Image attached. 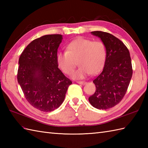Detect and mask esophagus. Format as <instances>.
<instances>
[{"label":"esophagus","mask_w":148,"mask_h":148,"mask_svg":"<svg viewBox=\"0 0 148 148\" xmlns=\"http://www.w3.org/2000/svg\"><path fill=\"white\" fill-rule=\"evenodd\" d=\"M77 83L78 84H82V85H84V84H85L86 83V82H85V81H77Z\"/></svg>","instance_id":"obj_1"}]
</instances>
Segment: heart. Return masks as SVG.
Returning <instances> with one entry per match:
<instances>
[{"instance_id": "heart-1", "label": "heart", "mask_w": 148, "mask_h": 148, "mask_svg": "<svg viewBox=\"0 0 148 148\" xmlns=\"http://www.w3.org/2000/svg\"><path fill=\"white\" fill-rule=\"evenodd\" d=\"M107 58L105 44L83 37L69 43L67 51H60L56 56L59 68L65 74L71 75L77 62L79 68L72 75L74 79H83L91 73L95 74L103 69Z\"/></svg>"}]
</instances>
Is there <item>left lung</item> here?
I'll return each instance as SVG.
<instances>
[{
  "instance_id": "1",
  "label": "left lung",
  "mask_w": 148,
  "mask_h": 148,
  "mask_svg": "<svg viewBox=\"0 0 148 148\" xmlns=\"http://www.w3.org/2000/svg\"><path fill=\"white\" fill-rule=\"evenodd\" d=\"M91 33L105 44L107 58L102 71L93 81L96 90L88 100L94 108L106 110L120 102L127 92L133 72L131 58L127 46L117 37L102 31Z\"/></svg>"
}]
</instances>
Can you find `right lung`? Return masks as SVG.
Segmentation results:
<instances>
[{
	"label": "right lung",
	"instance_id": "obj_1",
	"mask_svg": "<svg viewBox=\"0 0 148 148\" xmlns=\"http://www.w3.org/2000/svg\"><path fill=\"white\" fill-rule=\"evenodd\" d=\"M62 39L60 34L40 37L32 40L19 58L18 82L30 104L43 112L59 108L72 84L56 62Z\"/></svg>",
	"mask_w": 148,
	"mask_h": 148
}]
</instances>
